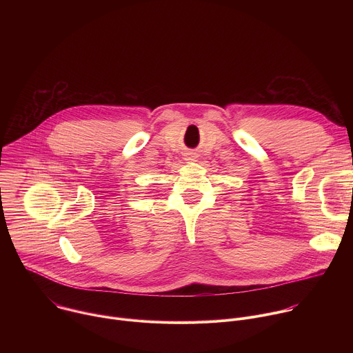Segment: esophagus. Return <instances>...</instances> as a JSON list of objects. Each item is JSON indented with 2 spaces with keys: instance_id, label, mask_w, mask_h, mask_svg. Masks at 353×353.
Here are the masks:
<instances>
[{
  "instance_id": "1",
  "label": "esophagus",
  "mask_w": 353,
  "mask_h": 353,
  "mask_svg": "<svg viewBox=\"0 0 353 353\" xmlns=\"http://www.w3.org/2000/svg\"><path fill=\"white\" fill-rule=\"evenodd\" d=\"M184 157H185V158H184L185 161H194V158H195V154H194V152H187Z\"/></svg>"
}]
</instances>
